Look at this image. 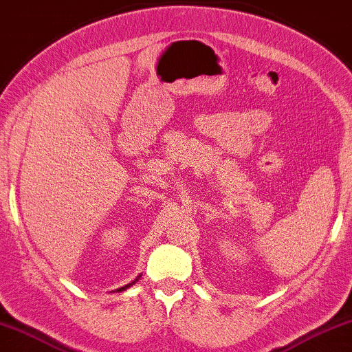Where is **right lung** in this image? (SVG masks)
Masks as SVG:
<instances>
[{
	"mask_svg": "<svg viewBox=\"0 0 352 352\" xmlns=\"http://www.w3.org/2000/svg\"><path fill=\"white\" fill-rule=\"evenodd\" d=\"M139 278H141V276H138L136 278H135V280H133V282H130V283H128V285H125V287H122V288H117L116 289V292H125V289L126 288H130V287H133V285H135V283L139 280Z\"/></svg>",
	"mask_w": 352,
	"mask_h": 352,
	"instance_id": "right-lung-1",
	"label": "right lung"
}]
</instances>
